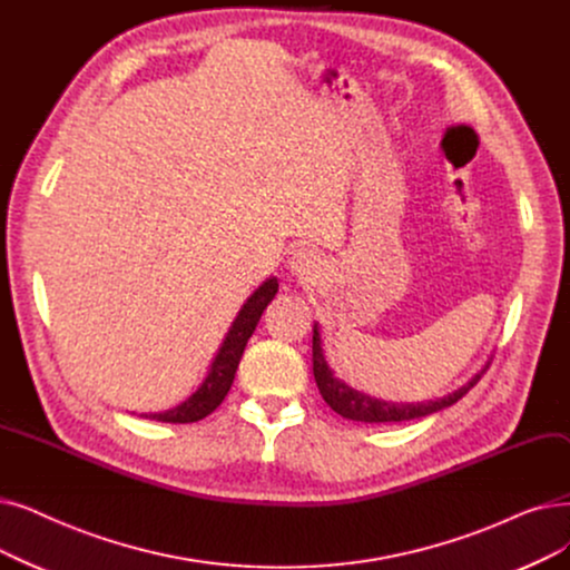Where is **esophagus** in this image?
I'll return each instance as SVG.
<instances>
[{"label":"esophagus","mask_w":570,"mask_h":570,"mask_svg":"<svg viewBox=\"0 0 570 570\" xmlns=\"http://www.w3.org/2000/svg\"><path fill=\"white\" fill-rule=\"evenodd\" d=\"M288 267H291V275H295L303 282H312L314 277L321 275V258L312 249H298L293 252Z\"/></svg>","instance_id":"obj_1"}]
</instances>
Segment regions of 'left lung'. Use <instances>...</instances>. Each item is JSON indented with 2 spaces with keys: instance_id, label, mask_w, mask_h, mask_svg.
<instances>
[{
  "instance_id": "left-lung-1",
  "label": "left lung",
  "mask_w": 570,
  "mask_h": 570,
  "mask_svg": "<svg viewBox=\"0 0 570 570\" xmlns=\"http://www.w3.org/2000/svg\"><path fill=\"white\" fill-rule=\"evenodd\" d=\"M312 363H314V380L318 386V393L324 395V401L344 419H352V422H363V424H386V422H410V419H419L433 414L438 410H444L454 405L459 399L473 389L480 377L484 375V370L489 367V363L484 365L482 373H478L473 380H470L465 386H461L459 391L444 395L440 401H431V403H386V401H377L370 399V395L346 386L342 380H337L333 375V370L328 367L326 358H324V350H321V335H318V326L314 324V335H312Z\"/></svg>"
}]
</instances>
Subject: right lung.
Instances as JSON below:
<instances>
[{
  "mask_svg": "<svg viewBox=\"0 0 570 570\" xmlns=\"http://www.w3.org/2000/svg\"><path fill=\"white\" fill-rule=\"evenodd\" d=\"M277 291H279V282H277V277H272V279L263 282L252 293V298H246V303L242 305V309L237 312V316L233 321V326H230L224 344L218 346V352L209 365V373H207L205 382L190 395L188 401H184L181 405L171 407L167 412L141 414V416L158 419V422H167V424H190V422H200V419H205L220 403H224V399L233 386L239 358L244 354V346L254 335L263 309L269 305L272 298H275Z\"/></svg>",
  "mask_w": 570,
  "mask_h": 570,
  "instance_id": "obj_1",
  "label": "right lung"
}]
</instances>
